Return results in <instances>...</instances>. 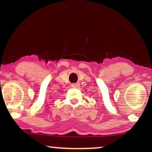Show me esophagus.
<instances>
[{
	"label": "esophagus",
	"instance_id": "obj_1",
	"mask_svg": "<svg viewBox=\"0 0 152 152\" xmlns=\"http://www.w3.org/2000/svg\"><path fill=\"white\" fill-rule=\"evenodd\" d=\"M72 87H74V88L79 87V84H78V83H73L72 84Z\"/></svg>",
	"mask_w": 152,
	"mask_h": 152
}]
</instances>
